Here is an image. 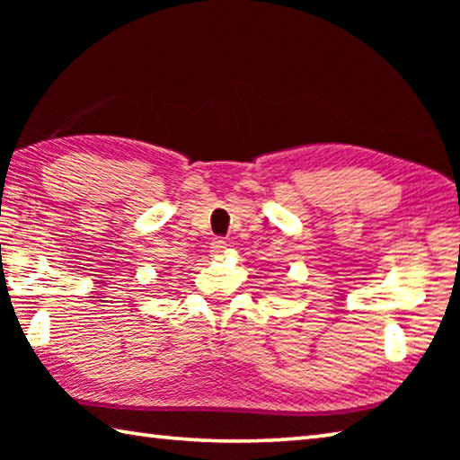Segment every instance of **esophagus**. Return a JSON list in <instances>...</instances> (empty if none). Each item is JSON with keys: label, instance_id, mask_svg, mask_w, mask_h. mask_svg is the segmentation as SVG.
<instances>
[{"label": "esophagus", "instance_id": "34e87169", "mask_svg": "<svg viewBox=\"0 0 460 460\" xmlns=\"http://www.w3.org/2000/svg\"><path fill=\"white\" fill-rule=\"evenodd\" d=\"M225 249H227V243H225V241H223V239H219V237H217V239H213V243H211V252H213L215 255H219V253H223V252H225Z\"/></svg>", "mask_w": 460, "mask_h": 460}]
</instances>
